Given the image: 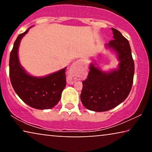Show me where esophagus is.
Segmentation results:
<instances>
[{
  "label": "esophagus",
  "instance_id": "obj_1",
  "mask_svg": "<svg viewBox=\"0 0 152 152\" xmlns=\"http://www.w3.org/2000/svg\"><path fill=\"white\" fill-rule=\"evenodd\" d=\"M81 65V61H77L75 62V63L72 64V65L70 66V70H69V74H70V76L71 77L73 78L75 77V72H77V70L79 68Z\"/></svg>",
  "mask_w": 152,
  "mask_h": 152
}]
</instances>
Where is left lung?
I'll use <instances>...</instances> for the list:
<instances>
[{
  "instance_id": "left-lung-1",
  "label": "left lung",
  "mask_w": 152,
  "mask_h": 152,
  "mask_svg": "<svg viewBox=\"0 0 152 152\" xmlns=\"http://www.w3.org/2000/svg\"><path fill=\"white\" fill-rule=\"evenodd\" d=\"M113 40L106 46L117 53L120 61L118 69L105 72L93 64L88 77L82 82L81 101L87 109L107 111L122 103L129 94L134 75V62L129 43L119 31L111 28Z\"/></svg>"
}]
</instances>
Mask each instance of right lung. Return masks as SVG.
I'll use <instances>...</instances> for the list:
<instances>
[{
  "label": "right lung",
  "instance_id": "obj_1",
  "mask_svg": "<svg viewBox=\"0 0 152 152\" xmlns=\"http://www.w3.org/2000/svg\"><path fill=\"white\" fill-rule=\"evenodd\" d=\"M30 28L18 35L14 43L10 57V81L16 93L25 103L37 109H49L61 99L66 84V68L43 77L27 73L19 63L18 50L20 40Z\"/></svg>",
  "mask_w": 152,
  "mask_h": 152
}]
</instances>
